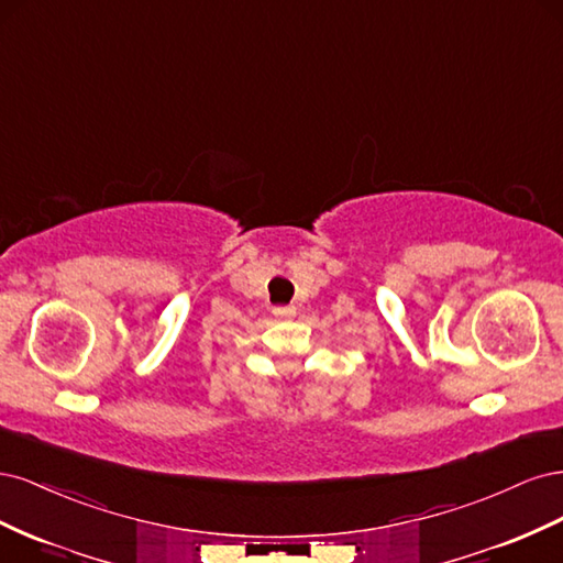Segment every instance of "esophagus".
Wrapping results in <instances>:
<instances>
[{"mask_svg": "<svg viewBox=\"0 0 563 563\" xmlns=\"http://www.w3.org/2000/svg\"><path fill=\"white\" fill-rule=\"evenodd\" d=\"M275 314H277V317H294V314H296V308H277Z\"/></svg>", "mask_w": 563, "mask_h": 563, "instance_id": "34e87169", "label": "esophagus"}]
</instances>
